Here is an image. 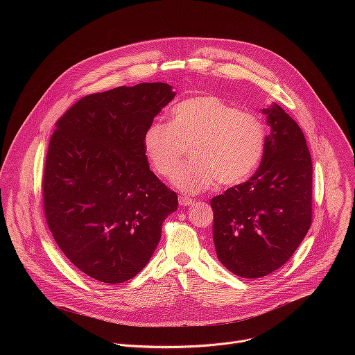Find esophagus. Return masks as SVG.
<instances>
[{"label":"esophagus","mask_w":355,"mask_h":355,"mask_svg":"<svg viewBox=\"0 0 355 355\" xmlns=\"http://www.w3.org/2000/svg\"><path fill=\"white\" fill-rule=\"evenodd\" d=\"M179 203H180L182 206H190V205L194 203V200H191V198H189V197H180Z\"/></svg>","instance_id":"obj_1"}]
</instances>
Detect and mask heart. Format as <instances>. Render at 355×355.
I'll return each mask as SVG.
<instances>
[{
	"label": "heart",
	"instance_id": "1",
	"mask_svg": "<svg viewBox=\"0 0 355 355\" xmlns=\"http://www.w3.org/2000/svg\"><path fill=\"white\" fill-rule=\"evenodd\" d=\"M265 139V125L257 116L205 94L178 102L169 123L150 124L144 146L153 168L165 178L179 169L190 148L193 161L173 176L172 184L196 194L217 182L223 186L245 182L262 158Z\"/></svg>",
	"mask_w": 355,
	"mask_h": 355
}]
</instances>
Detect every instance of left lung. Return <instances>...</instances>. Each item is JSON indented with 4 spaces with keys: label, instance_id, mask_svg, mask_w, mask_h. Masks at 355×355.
Instances as JSON below:
<instances>
[{
    "label": "left lung",
    "instance_id": "left-lung-1",
    "mask_svg": "<svg viewBox=\"0 0 355 355\" xmlns=\"http://www.w3.org/2000/svg\"><path fill=\"white\" fill-rule=\"evenodd\" d=\"M262 113L270 134L258 169L210 201L217 258L248 279L283 266L311 224L313 168L304 132L276 102Z\"/></svg>",
    "mask_w": 355,
    "mask_h": 355
}]
</instances>
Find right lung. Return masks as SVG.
Masks as SVG:
<instances>
[{
    "instance_id": "1",
    "label": "right lung",
    "mask_w": 355,
    "mask_h": 355,
    "mask_svg": "<svg viewBox=\"0 0 355 355\" xmlns=\"http://www.w3.org/2000/svg\"><path fill=\"white\" fill-rule=\"evenodd\" d=\"M166 83L87 96L57 121L44 173V209L64 255L109 284L149 262L178 196L150 171L144 135L175 98Z\"/></svg>"
}]
</instances>
